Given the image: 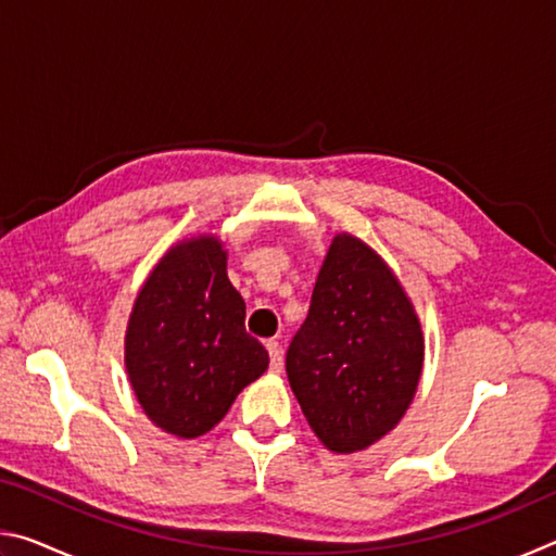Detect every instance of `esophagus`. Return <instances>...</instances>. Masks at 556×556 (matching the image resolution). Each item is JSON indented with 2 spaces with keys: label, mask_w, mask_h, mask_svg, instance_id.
<instances>
[{
  "label": "esophagus",
  "mask_w": 556,
  "mask_h": 556,
  "mask_svg": "<svg viewBox=\"0 0 556 556\" xmlns=\"http://www.w3.org/2000/svg\"><path fill=\"white\" fill-rule=\"evenodd\" d=\"M267 351H269V370L271 372H279L281 370V361H285V357H281L279 341H267Z\"/></svg>",
  "instance_id": "obj_1"
}]
</instances>
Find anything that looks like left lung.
Returning <instances> with one entry per match:
<instances>
[{
	"label": "left lung",
	"instance_id": "8db88e82",
	"mask_svg": "<svg viewBox=\"0 0 556 556\" xmlns=\"http://www.w3.org/2000/svg\"><path fill=\"white\" fill-rule=\"evenodd\" d=\"M421 363V326L397 277L368 244L336 235L287 351L289 384L316 437L338 454L375 444L407 412Z\"/></svg>",
	"mask_w": 556,
	"mask_h": 556
}]
</instances>
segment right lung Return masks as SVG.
I'll list each match as a JSON object with an SVG mask.
<instances>
[{"label":"right lung","mask_w":556,"mask_h":556,"mask_svg":"<svg viewBox=\"0 0 556 556\" xmlns=\"http://www.w3.org/2000/svg\"><path fill=\"white\" fill-rule=\"evenodd\" d=\"M220 242L168 250L131 308L125 363L149 419L193 439L228 414L238 392L267 370L269 355L244 331V301L225 271Z\"/></svg>","instance_id":"obj_1"}]
</instances>
